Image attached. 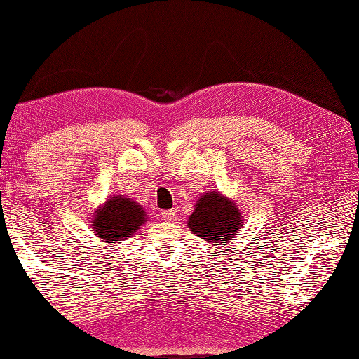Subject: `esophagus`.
I'll return each mask as SVG.
<instances>
[{"instance_id":"obj_1","label":"esophagus","mask_w":359,"mask_h":359,"mask_svg":"<svg viewBox=\"0 0 359 359\" xmlns=\"http://www.w3.org/2000/svg\"><path fill=\"white\" fill-rule=\"evenodd\" d=\"M161 215L165 222H175L178 219V211H175V209H165V211L161 212Z\"/></svg>"}]
</instances>
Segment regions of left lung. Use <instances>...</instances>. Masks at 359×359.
Returning a JSON list of instances; mask_svg holds the SVG:
<instances>
[{"mask_svg":"<svg viewBox=\"0 0 359 359\" xmlns=\"http://www.w3.org/2000/svg\"><path fill=\"white\" fill-rule=\"evenodd\" d=\"M187 226L212 245H226L242 226V214L225 195L209 192L197 201Z\"/></svg>","mask_w":359,"mask_h":359,"instance_id":"1","label":"left lung"}]
</instances>
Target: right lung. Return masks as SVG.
<instances>
[{"instance_id": "add662e5", "label": "right lung", "mask_w": 359, "mask_h": 359, "mask_svg": "<svg viewBox=\"0 0 359 359\" xmlns=\"http://www.w3.org/2000/svg\"><path fill=\"white\" fill-rule=\"evenodd\" d=\"M147 222L145 209L131 198L112 195L95 211L92 229L103 242L126 241Z\"/></svg>"}]
</instances>
